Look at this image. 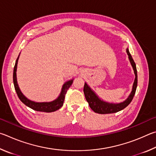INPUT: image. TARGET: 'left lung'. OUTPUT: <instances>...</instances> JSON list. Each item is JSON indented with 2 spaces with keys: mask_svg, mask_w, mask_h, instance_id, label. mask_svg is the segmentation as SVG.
Returning a JSON list of instances; mask_svg holds the SVG:
<instances>
[{
  "mask_svg": "<svg viewBox=\"0 0 156 156\" xmlns=\"http://www.w3.org/2000/svg\"><path fill=\"white\" fill-rule=\"evenodd\" d=\"M127 53L129 56V59L130 60L131 64H132V67L134 70V73L136 75V78L134 80V83L133 85V88L132 93L130 94L129 97L127 99L121 103H118V104H112V103H108L103 101L101 99H99L94 92L90 88V87L87 85V83H85L83 87V92L85 94V97L87 101H88L90 107L93 110L94 112L98 114H112V113H116L118 112L123 110L127 106L132 102L134 94L136 93V88H137V83H138V78H137V70H136V64L133 59L132 58V55H131L130 53L129 52L128 48L127 49Z\"/></svg>",
  "mask_w": 156,
  "mask_h": 156,
  "instance_id": "8db88e82",
  "label": "left lung"
}]
</instances>
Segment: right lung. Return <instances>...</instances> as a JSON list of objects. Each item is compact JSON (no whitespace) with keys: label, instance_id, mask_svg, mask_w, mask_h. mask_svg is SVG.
I'll return each instance as SVG.
<instances>
[{"label":"right lung","instance_id":"1","mask_svg":"<svg viewBox=\"0 0 156 156\" xmlns=\"http://www.w3.org/2000/svg\"><path fill=\"white\" fill-rule=\"evenodd\" d=\"M19 58V56L18 57L16 61V64L14 66V68H13V84H14V88L16 90V93L19 99L23 102L24 105L28 106L29 108L33 109L34 110L38 111V112H55L57 110H59L60 108L62 107L63 104H64L65 95L66 94L68 91V89L70 88V86L72 85L73 82V80H70L67 81L66 83H64L63 86V88L62 90L61 94H60L59 97L57 98L56 100L53 101L52 102H44V103H36L32 101L29 100L27 98L24 96L22 93L21 91L19 89V87L17 83V80H16V69H17V64L18 60Z\"/></svg>","mask_w":156,"mask_h":156}]
</instances>
